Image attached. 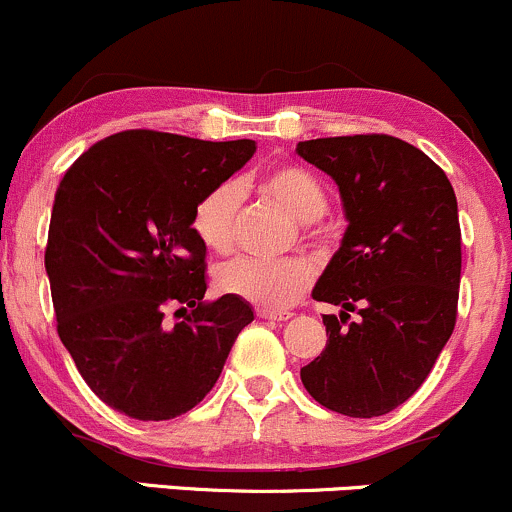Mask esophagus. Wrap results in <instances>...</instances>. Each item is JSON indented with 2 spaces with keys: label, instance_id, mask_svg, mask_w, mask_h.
<instances>
[{
  "label": "esophagus",
  "instance_id": "1",
  "mask_svg": "<svg viewBox=\"0 0 512 512\" xmlns=\"http://www.w3.org/2000/svg\"><path fill=\"white\" fill-rule=\"evenodd\" d=\"M257 316L260 319H270V321H289L292 319V311H267V309H257Z\"/></svg>",
  "mask_w": 512,
  "mask_h": 512
}]
</instances>
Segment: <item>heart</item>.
Listing matches in <instances>:
<instances>
[{
	"mask_svg": "<svg viewBox=\"0 0 512 512\" xmlns=\"http://www.w3.org/2000/svg\"><path fill=\"white\" fill-rule=\"evenodd\" d=\"M260 196L282 206L304 225L306 235H314L311 223L319 220L328 208L326 186L316 174L299 164H279L262 171L255 179ZM242 193L233 181L218 184L206 196L198 198L191 213V230L196 238L213 252H228L238 233ZM314 282V270L301 257L287 260H255V257H235L215 270V287L223 294L260 306L267 311H279L292 306L306 294Z\"/></svg>",
	"mask_w": 512,
	"mask_h": 512,
	"instance_id": "obj_1",
	"label": "heart"
}]
</instances>
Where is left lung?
<instances>
[{"mask_svg":"<svg viewBox=\"0 0 512 512\" xmlns=\"http://www.w3.org/2000/svg\"><path fill=\"white\" fill-rule=\"evenodd\" d=\"M341 191L348 230L314 287L341 306L326 348L301 368L306 392L346 417H380L432 373L456 326L461 228L456 193L422 149L390 134L299 142ZM361 316L347 324L350 311Z\"/></svg>","mask_w":512,"mask_h":512,"instance_id":"left-lung-1","label":"left lung"}]
</instances>
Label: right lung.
<instances>
[{"label": "right lung", "mask_w": 512, "mask_h": 512, "mask_svg": "<svg viewBox=\"0 0 512 512\" xmlns=\"http://www.w3.org/2000/svg\"><path fill=\"white\" fill-rule=\"evenodd\" d=\"M252 154V139L125 129L93 144L58 184L46 245L56 328L112 410L142 422L193 410L255 319L230 294L203 301L206 245L191 230L198 198Z\"/></svg>", "instance_id": "add662e5"}]
</instances>
